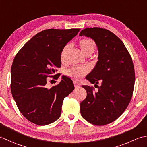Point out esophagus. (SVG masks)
Here are the masks:
<instances>
[{"mask_svg":"<svg viewBox=\"0 0 147 147\" xmlns=\"http://www.w3.org/2000/svg\"><path fill=\"white\" fill-rule=\"evenodd\" d=\"M74 87H75L76 88H79V87L80 86V83H77V82H74Z\"/></svg>","mask_w":147,"mask_h":147,"instance_id":"obj_1","label":"esophagus"}]
</instances>
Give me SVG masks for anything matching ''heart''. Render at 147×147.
Here are the masks:
<instances>
[{"label": "heart", "mask_w": 147, "mask_h": 147, "mask_svg": "<svg viewBox=\"0 0 147 147\" xmlns=\"http://www.w3.org/2000/svg\"><path fill=\"white\" fill-rule=\"evenodd\" d=\"M79 46L82 51L86 55H90L95 51L96 45L95 42L91 38H86L80 40L79 41ZM69 45H66L62 49L61 58L62 62L65 61V55L68 49H69ZM90 71L87 65H73L67 69H65L64 73L66 76L74 80H78L86 76Z\"/></svg>", "instance_id": "b5f03b06"}]
</instances>
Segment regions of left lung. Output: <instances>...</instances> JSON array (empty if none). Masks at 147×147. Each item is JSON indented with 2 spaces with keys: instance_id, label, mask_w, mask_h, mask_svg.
<instances>
[{
  "instance_id": "1",
  "label": "left lung",
  "mask_w": 147,
  "mask_h": 147,
  "mask_svg": "<svg viewBox=\"0 0 147 147\" xmlns=\"http://www.w3.org/2000/svg\"><path fill=\"white\" fill-rule=\"evenodd\" d=\"M90 37L98 50V61L86 77L94 87L83 86L87 92L80 104L82 117L96 126H104L116 120L131 100L135 73L131 55L123 42L110 31L99 27L83 30L80 36ZM98 86L96 87V85Z\"/></svg>"
}]
</instances>
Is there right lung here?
<instances>
[{"label":"right lung","mask_w":147,"mask_h":147,"mask_svg":"<svg viewBox=\"0 0 147 147\" xmlns=\"http://www.w3.org/2000/svg\"><path fill=\"white\" fill-rule=\"evenodd\" d=\"M80 31L45 30L16 55L11 67V93L19 110L32 123L44 126L58 119L64 98L74 90L73 81L68 77L63 76L60 83L51 88L47 80L48 77L59 78L54 73L61 66L62 49Z\"/></svg>","instance_id":"obj_1"}]
</instances>
